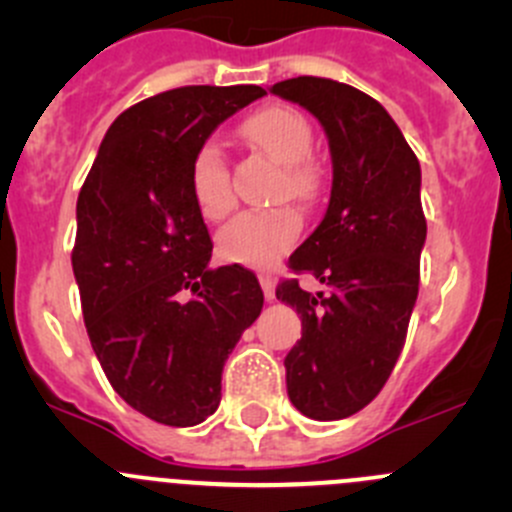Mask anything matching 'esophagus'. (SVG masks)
Returning <instances> with one entry per match:
<instances>
[{
  "label": "esophagus",
  "mask_w": 512,
  "mask_h": 512,
  "mask_svg": "<svg viewBox=\"0 0 512 512\" xmlns=\"http://www.w3.org/2000/svg\"><path fill=\"white\" fill-rule=\"evenodd\" d=\"M257 280H260V287H262V292H265L267 302H272V299H275V280H272L270 272H260V275H257Z\"/></svg>",
  "instance_id": "esophagus-1"
}]
</instances>
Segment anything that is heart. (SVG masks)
<instances>
[{
  "mask_svg": "<svg viewBox=\"0 0 512 512\" xmlns=\"http://www.w3.org/2000/svg\"><path fill=\"white\" fill-rule=\"evenodd\" d=\"M242 136L275 158L282 165L275 183V198L309 203L317 195L319 175L309 163L314 131L307 116L297 108L272 103L257 108L242 121ZM190 193L205 220H223L235 205L223 148L215 141L198 146L190 160ZM302 227V218L292 205H277L270 210L237 215L218 232V252L240 265H267L280 257L294 242Z\"/></svg>",
  "mask_w": 512,
  "mask_h": 512,
  "instance_id": "b5f03b06",
  "label": "heart"
}]
</instances>
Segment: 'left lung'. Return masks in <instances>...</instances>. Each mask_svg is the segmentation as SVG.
Here are the masks:
<instances>
[{
	"instance_id": "left-lung-1",
	"label": "left lung",
	"mask_w": 512,
	"mask_h": 512,
	"mask_svg": "<svg viewBox=\"0 0 512 512\" xmlns=\"http://www.w3.org/2000/svg\"><path fill=\"white\" fill-rule=\"evenodd\" d=\"M270 94L307 108L332 153L327 213L289 257L329 294L285 280L277 299L302 319L285 359L289 401L314 421H339L376 399L404 349L426 242L421 165L386 108L354 86L297 76Z\"/></svg>"
}]
</instances>
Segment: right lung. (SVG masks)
<instances>
[{"label":"right lung","instance_id":"1","mask_svg":"<svg viewBox=\"0 0 512 512\" xmlns=\"http://www.w3.org/2000/svg\"><path fill=\"white\" fill-rule=\"evenodd\" d=\"M260 96L183 86L136 103L103 136L76 203L71 265L91 347L116 394L165 426L215 414L225 359L265 302L250 270L208 265L190 193L198 146Z\"/></svg>","mask_w":512,"mask_h":512}]
</instances>
